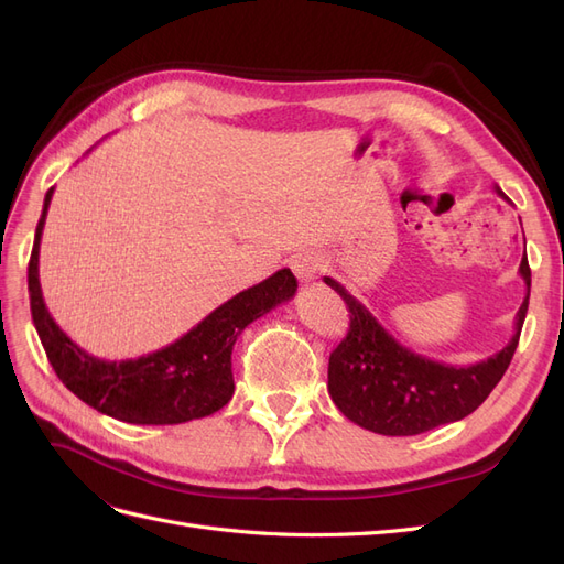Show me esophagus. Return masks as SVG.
<instances>
[{
    "mask_svg": "<svg viewBox=\"0 0 564 564\" xmlns=\"http://www.w3.org/2000/svg\"><path fill=\"white\" fill-rule=\"evenodd\" d=\"M292 270L301 282H313L324 270V259L317 251H303L292 259Z\"/></svg>",
    "mask_w": 564,
    "mask_h": 564,
    "instance_id": "34e87169",
    "label": "esophagus"
}]
</instances>
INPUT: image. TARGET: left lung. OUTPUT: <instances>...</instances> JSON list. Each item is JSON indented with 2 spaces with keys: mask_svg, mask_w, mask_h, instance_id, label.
Returning a JSON list of instances; mask_svg holds the SVG:
<instances>
[{
  "mask_svg": "<svg viewBox=\"0 0 564 564\" xmlns=\"http://www.w3.org/2000/svg\"><path fill=\"white\" fill-rule=\"evenodd\" d=\"M497 193L506 197L499 187ZM527 296L508 346L482 362H435L392 338L344 284L324 278L350 311V329L329 355V395L340 414L379 435H419L473 414L506 373L518 348L529 305L532 270L522 256Z\"/></svg>",
  "mask_w": 564,
  "mask_h": 564,
  "instance_id": "8db88e82",
  "label": "left lung"
}]
</instances>
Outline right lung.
I'll list each match as a JSON object with an SVG mask.
<instances>
[{
  "label": "right lung",
  "mask_w": 564,
  "mask_h": 564,
  "mask_svg": "<svg viewBox=\"0 0 564 564\" xmlns=\"http://www.w3.org/2000/svg\"><path fill=\"white\" fill-rule=\"evenodd\" d=\"M54 187L44 197L28 265L30 311L51 367L65 388L124 423L172 425L204 419L226 406L235 392L232 346L247 324L294 299L296 278L289 268L232 296L174 344L133 360H100L79 348L48 315L40 284V242Z\"/></svg>",
  "instance_id": "add662e5"
}]
</instances>
